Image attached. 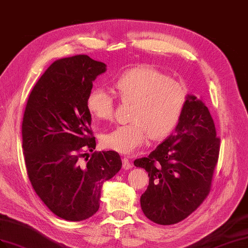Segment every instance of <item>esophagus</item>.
<instances>
[{"label": "esophagus", "instance_id": "obj_1", "mask_svg": "<svg viewBox=\"0 0 248 248\" xmlns=\"http://www.w3.org/2000/svg\"><path fill=\"white\" fill-rule=\"evenodd\" d=\"M123 168H124V170H129V169L132 168V163H131V161L129 160V158H126V157L123 158Z\"/></svg>", "mask_w": 248, "mask_h": 248}]
</instances>
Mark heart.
<instances>
[{"label": "heart", "instance_id": "heart-1", "mask_svg": "<svg viewBox=\"0 0 248 248\" xmlns=\"http://www.w3.org/2000/svg\"><path fill=\"white\" fill-rule=\"evenodd\" d=\"M116 90L124 103L133 104L131 124L118 125L101 137L105 148L120 154H132L144 144L167 138L178 125L187 100L186 88L181 82L150 67L128 70L117 79ZM87 109L98 119L114 115L115 99L103 88L89 92Z\"/></svg>", "mask_w": 248, "mask_h": 248}]
</instances>
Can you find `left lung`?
<instances>
[{
	"label": "left lung",
	"instance_id": "8db88e82",
	"mask_svg": "<svg viewBox=\"0 0 248 248\" xmlns=\"http://www.w3.org/2000/svg\"><path fill=\"white\" fill-rule=\"evenodd\" d=\"M220 138L207 107L194 95L175 132L134 161L148 172L149 186L140 197L145 217L160 225L176 224L195 212L211 192Z\"/></svg>",
	"mask_w": 248,
	"mask_h": 248
}]
</instances>
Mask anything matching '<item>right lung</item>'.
<instances>
[{
  "mask_svg": "<svg viewBox=\"0 0 248 248\" xmlns=\"http://www.w3.org/2000/svg\"><path fill=\"white\" fill-rule=\"evenodd\" d=\"M106 63L79 54L55 61L37 80L25 108L22 138L36 195L58 217L82 221L98 211L103 183L122 168L115 151L96 147L86 100Z\"/></svg>",
  "mask_w": 248,
  "mask_h": 248,
  "instance_id": "right-lung-1",
  "label": "right lung"
}]
</instances>
